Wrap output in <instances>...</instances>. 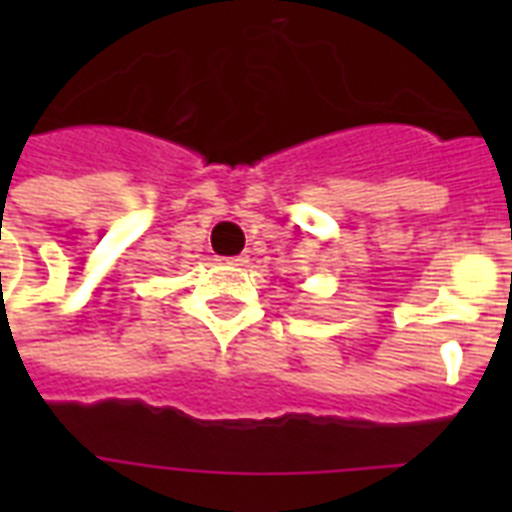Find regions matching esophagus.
I'll list each match as a JSON object with an SVG mask.
<instances>
[{"instance_id":"34e87169","label":"esophagus","mask_w":512,"mask_h":512,"mask_svg":"<svg viewBox=\"0 0 512 512\" xmlns=\"http://www.w3.org/2000/svg\"><path fill=\"white\" fill-rule=\"evenodd\" d=\"M225 263L228 265H247L249 257L247 255H236V257H225Z\"/></svg>"}]
</instances>
